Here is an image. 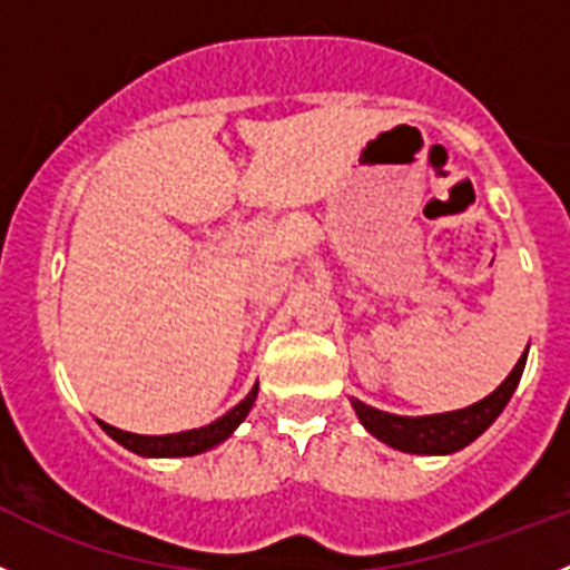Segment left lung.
<instances>
[{
    "mask_svg": "<svg viewBox=\"0 0 570 570\" xmlns=\"http://www.w3.org/2000/svg\"><path fill=\"white\" fill-rule=\"evenodd\" d=\"M525 354H529V348H525ZM525 354L518 360L512 374L501 385L494 387L487 399L464 407V411L433 413V416H396V413L376 411V407L365 405L360 399H351V405L357 411L363 428L380 441H385L387 446H393V450L416 455L459 453L466 444H472L509 405V399H512L514 387L523 376Z\"/></svg>",
    "mask_w": 570,
    "mask_h": 570,
    "instance_id": "left-lung-1",
    "label": "left lung"
}]
</instances>
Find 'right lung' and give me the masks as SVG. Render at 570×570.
<instances>
[{
  "mask_svg": "<svg viewBox=\"0 0 570 570\" xmlns=\"http://www.w3.org/2000/svg\"><path fill=\"white\" fill-rule=\"evenodd\" d=\"M255 396H258V385H253V391L238 402L233 411H227L225 416L216 419V422L205 424V428L196 430H183V433H171V435H137V433H126V430H117L111 424L100 422V428L117 441V444H124L126 450L137 455H146V459H179V455H199L205 450H213L216 444H222L225 439H230L233 430L247 419L249 407H253Z\"/></svg>",
  "mask_w": 570,
  "mask_h": 570,
  "instance_id": "obj_1",
  "label": "right lung"
}]
</instances>
